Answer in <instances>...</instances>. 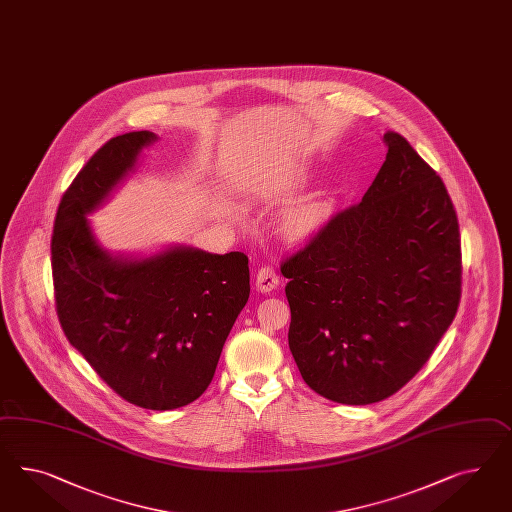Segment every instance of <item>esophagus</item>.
Instances as JSON below:
<instances>
[{"label": "esophagus", "mask_w": 512, "mask_h": 512, "mask_svg": "<svg viewBox=\"0 0 512 512\" xmlns=\"http://www.w3.org/2000/svg\"><path fill=\"white\" fill-rule=\"evenodd\" d=\"M279 285L276 270L270 266H263L255 276V289L259 292H272Z\"/></svg>", "instance_id": "1"}]
</instances>
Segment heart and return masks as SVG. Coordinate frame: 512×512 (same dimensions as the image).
I'll return each instance as SVG.
<instances>
[{"mask_svg": "<svg viewBox=\"0 0 512 512\" xmlns=\"http://www.w3.org/2000/svg\"><path fill=\"white\" fill-rule=\"evenodd\" d=\"M332 207L324 199H309L292 207L279 223V233L291 244H305L326 227Z\"/></svg>", "mask_w": 512, "mask_h": 512, "instance_id": "b5f03b06", "label": "heart"}]
</instances>
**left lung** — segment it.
I'll use <instances>...</instances> for the list:
<instances>
[{
  "label": "left lung",
  "instance_id": "1",
  "mask_svg": "<svg viewBox=\"0 0 512 512\" xmlns=\"http://www.w3.org/2000/svg\"><path fill=\"white\" fill-rule=\"evenodd\" d=\"M358 205L281 263L289 348L305 384L341 404L384 401L429 361L462 294L460 231L436 171L397 132Z\"/></svg>",
  "mask_w": 512,
  "mask_h": 512
}]
</instances>
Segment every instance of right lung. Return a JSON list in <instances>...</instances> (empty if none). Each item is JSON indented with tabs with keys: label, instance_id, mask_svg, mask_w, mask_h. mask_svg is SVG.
Here are the masks:
<instances>
[{
	"label": "right lung",
	"instance_id": "obj_1",
	"mask_svg": "<svg viewBox=\"0 0 512 512\" xmlns=\"http://www.w3.org/2000/svg\"><path fill=\"white\" fill-rule=\"evenodd\" d=\"M156 136L111 138L72 180L57 208L52 277L59 324L95 373L125 401L175 410L199 399L249 298L248 257L167 249L119 259L100 248L85 214L136 166Z\"/></svg>",
	"mask_w": 512,
	"mask_h": 512
}]
</instances>
